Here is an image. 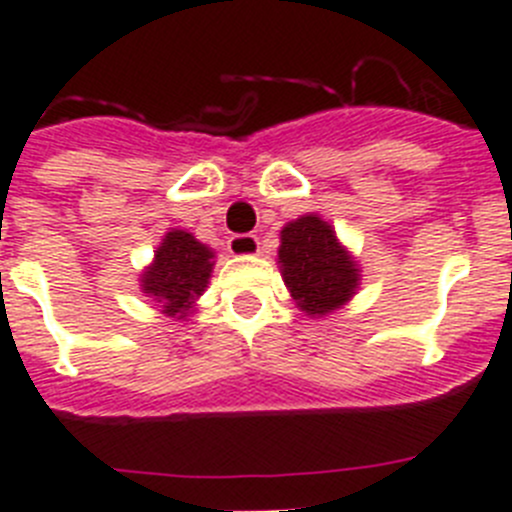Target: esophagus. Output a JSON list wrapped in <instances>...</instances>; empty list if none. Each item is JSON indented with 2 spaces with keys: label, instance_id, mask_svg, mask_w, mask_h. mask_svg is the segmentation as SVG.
Segmentation results:
<instances>
[{
  "label": "esophagus",
  "instance_id": "1",
  "mask_svg": "<svg viewBox=\"0 0 512 512\" xmlns=\"http://www.w3.org/2000/svg\"><path fill=\"white\" fill-rule=\"evenodd\" d=\"M228 251L233 256H256L261 251L259 235L253 233H241V235H230L228 238Z\"/></svg>",
  "mask_w": 512,
  "mask_h": 512
}]
</instances>
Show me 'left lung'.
<instances>
[{"label": "left lung", "instance_id": "8db88e82", "mask_svg": "<svg viewBox=\"0 0 512 512\" xmlns=\"http://www.w3.org/2000/svg\"><path fill=\"white\" fill-rule=\"evenodd\" d=\"M279 266L292 300L312 318L346 305L361 279L359 264L318 215H302L284 225Z\"/></svg>", "mask_w": 512, "mask_h": 512}]
</instances>
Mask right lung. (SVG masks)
Returning <instances> with one entry per match:
<instances>
[{
  "label": "right lung",
  "instance_id": "1",
  "mask_svg": "<svg viewBox=\"0 0 512 512\" xmlns=\"http://www.w3.org/2000/svg\"><path fill=\"white\" fill-rule=\"evenodd\" d=\"M215 253L187 230H169L156 248L153 264L140 274V289L161 305L169 318H187L205 292Z\"/></svg>",
  "mask_w": 512,
  "mask_h": 512
}]
</instances>
